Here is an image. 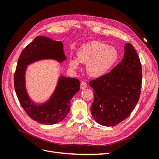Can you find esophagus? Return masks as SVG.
I'll return each mask as SVG.
<instances>
[{
	"mask_svg": "<svg viewBox=\"0 0 159 159\" xmlns=\"http://www.w3.org/2000/svg\"><path fill=\"white\" fill-rule=\"evenodd\" d=\"M81 89H85L86 88H87V84H86L85 82H84V81H83V82L81 83Z\"/></svg>",
	"mask_w": 159,
	"mask_h": 159,
	"instance_id": "1",
	"label": "esophagus"
}]
</instances>
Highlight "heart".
Returning <instances> with one entry per match:
<instances>
[{
  "instance_id": "b5f03b06",
  "label": "heart",
  "mask_w": 159,
  "mask_h": 159,
  "mask_svg": "<svg viewBox=\"0 0 159 159\" xmlns=\"http://www.w3.org/2000/svg\"><path fill=\"white\" fill-rule=\"evenodd\" d=\"M77 55L78 59L71 58L70 61L71 68L78 69L80 62L86 64L88 74L95 78L107 74L119 58V52L115 47L96 40L81 46Z\"/></svg>"
}]
</instances>
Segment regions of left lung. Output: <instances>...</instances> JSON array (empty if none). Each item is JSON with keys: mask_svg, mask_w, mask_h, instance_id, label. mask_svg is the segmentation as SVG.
Wrapping results in <instances>:
<instances>
[{"mask_svg": "<svg viewBox=\"0 0 159 159\" xmlns=\"http://www.w3.org/2000/svg\"><path fill=\"white\" fill-rule=\"evenodd\" d=\"M95 92L91 113L103 126H114L127 119L140 98L142 67L132 44L125 45L124 57L109 73L89 81Z\"/></svg>", "mask_w": 159, "mask_h": 159, "instance_id": "1", "label": "left lung"}]
</instances>
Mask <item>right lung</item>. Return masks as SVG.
Instances as JSON below:
<instances>
[{"instance_id":"add662e5","label":"right lung","mask_w":159,"mask_h":159,"mask_svg":"<svg viewBox=\"0 0 159 159\" xmlns=\"http://www.w3.org/2000/svg\"><path fill=\"white\" fill-rule=\"evenodd\" d=\"M48 59L60 63L67 59L63 43L46 36H37L21 52L14 74V84L19 102L28 116L38 123L53 125L61 121L68 114L71 99L80 89V81L78 79L61 75L54 93L47 102L42 103L34 102L26 89L27 66Z\"/></svg>"}]
</instances>
